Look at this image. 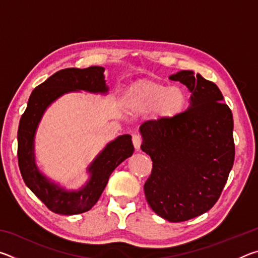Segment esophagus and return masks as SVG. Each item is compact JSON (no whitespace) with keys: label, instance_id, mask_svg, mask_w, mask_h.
<instances>
[{"label":"esophagus","instance_id":"obj_1","mask_svg":"<svg viewBox=\"0 0 258 258\" xmlns=\"http://www.w3.org/2000/svg\"><path fill=\"white\" fill-rule=\"evenodd\" d=\"M132 141H133V146L135 148V150L139 151L140 149H141V143H142V139L140 135H137L134 134L133 138H132Z\"/></svg>","mask_w":258,"mask_h":258}]
</instances>
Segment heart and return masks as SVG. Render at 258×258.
<instances>
[{
  "label": "heart",
  "instance_id": "1",
  "mask_svg": "<svg viewBox=\"0 0 258 258\" xmlns=\"http://www.w3.org/2000/svg\"><path fill=\"white\" fill-rule=\"evenodd\" d=\"M185 94L178 87L142 80L128 86L123 95V106L130 116H146L155 110L161 120H171L184 110Z\"/></svg>",
  "mask_w": 258,
  "mask_h": 258
}]
</instances>
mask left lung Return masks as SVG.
I'll list each match as a JSON object with an SVG mask.
<instances>
[{"mask_svg":"<svg viewBox=\"0 0 258 258\" xmlns=\"http://www.w3.org/2000/svg\"><path fill=\"white\" fill-rule=\"evenodd\" d=\"M190 91L187 110L140 126L152 172L145 184L157 215L183 222L208 212L220 198L234 161L233 116L216 84L191 71L169 76Z\"/></svg>","mask_w":258,"mask_h":258,"instance_id":"obj_1","label":"left lung"}]
</instances>
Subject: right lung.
<instances>
[{"instance_id": "obj_1", "label": "right lung", "mask_w": 258, "mask_h": 258, "mask_svg": "<svg viewBox=\"0 0 258 258\" xmlns=\"http://www.w3.org/2000/svg\"><path fill=\"white\" fill-rule=\"evenodd\" d=\"M104 68L92 66L85 69L66 68L56 72L41 85L35 87L18 128V163L21 176L34 195L56 214L76 215L92 208L106 187L109 176L119 164L133 155L130 134L112 140L99 152L86 168L89 178L77 190H68L41 172L35 158V135L43 115L60 97L84 91L103 94L109 92Z\"/></svg>"}]
</instances>
